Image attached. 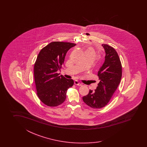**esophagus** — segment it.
<instances>
[{"label":"esophagus","instance_id":"1","mask_svg":"<svg viewBox=\"0 0 147 147\" xmlns=\"http://www.w3.org/2000/svg\"><path fill=\"white\" fill-rule=\"evenodd\" d=\"M74 83H75V84L76 85H77V86H81L82 84H81V83H80L79 81H77V80H75V82H74Z\"/></svg>","mask_w":147,"mask_h":147}]
</instances>
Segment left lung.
Here are the masks:
<instances>
[{"instance_id":"obj_1","label":"left lung","mask_w":147,"mask_h":147,"mask_svg":"<svg viewBox=\"0 0 147 147\" xmlns=\"http://www.w3.org/2000/svg\"><path fill=\"white\" fill-rule=\"evenodd\" d=\"M105 60L98 72L100 80L96 89L90 90L82 100L88 106L99 109L106 106L119 86L122 77V66L119 56L113 47L102 44Z\"/></svg>"}]
</instances>
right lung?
I'll return each mask as SVG.
<instances>
[{"label": "right lung", "instance_id": "obj_1", "mask_svg": "<svg viewBox=\"0 0 147 147\" xmlns=\"http://www.w3.org/2000/svg\"><path fill=\"white\" fill-rule=\"evenodd\" d=\"M76 44L53 41L43 48L34 65V78L38 97L49 107H56L66 100L67 90L74 84L72 79L59 76L67 51Z\"/></svg>", "mask_w": 147, "mask_h": 147}]
</instances>
